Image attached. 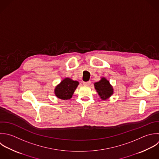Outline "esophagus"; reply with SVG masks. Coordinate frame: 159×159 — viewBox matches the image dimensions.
<instances>
[{
	"mask_svg": "<svg viewBox=\"0 0 159 159\" xmlns=\"http://www.w3.org/2000/svg\"><path fill=\"white\" fill-rule=\"evenodd\" d=\"M83 84H84V85H90L91 84V82H90V81L84 82H83Z\"/></svg>",
	"mask_w": 159,
	"mask_h": 159,
	"instance_id": "obj_1",
	"label": "esophagus"
}]
</instances>
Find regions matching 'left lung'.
<instances>
[{
    "label": "left lung",
    "mask_w": 159,
    "mask_h": 159,
    "mask_svg": "<svg viewBox=\"0 0 159 159\" xmlns=\"http://www.w3.org/2000/svg\"><path fill=\"white\" fill-rule=\"evenodd\" d=\"M95 88L102 100H106L113 93V90L109 81L106 79L102 78L101 80L95 83Z\"/></svg>",
    "instance_id": "left-lung-1"
}]
</instances>
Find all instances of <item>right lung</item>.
<instances>
[{
    "label": "right lung",
    "instance_id": "obj_1",
    "mask_svg": "<svg viewBox=\"0 0 159 159\" xmlns=\"http://www.w3.org/2000/svg\"><path fill=\"white\" fill-rule=\"evenodd\" d=\"M78 85L79 82L77 81H74L69 78H66L56 87L55 94L60 99L69 100L72 97Z\"/></svg>",
    "mask_w": 159,
    "mask_h": 159
}]
</instances>
